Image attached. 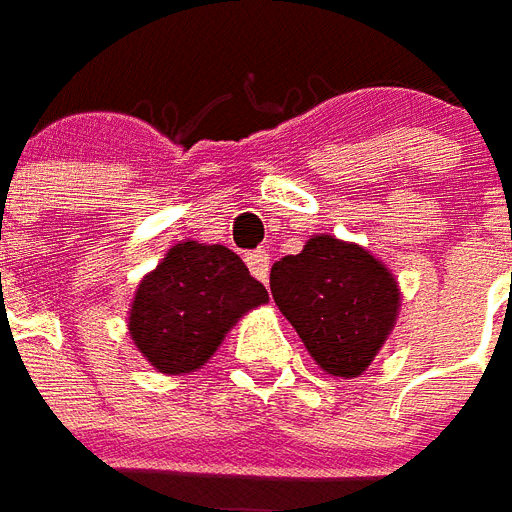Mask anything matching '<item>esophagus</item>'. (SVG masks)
I'll use <instances>...</instances> for the list:
<instances>
[{"label": "esophagus", "instance_id": "1", "mask_svg": "<svg viewBox=\"0 0 512 512\" xmlns=\"http://www.w3.org/2000/svg\"><path fill=\"white\" fill-rule=\"evenodd\" d=\"M248 270H251V275L256 280H261V283H267V278H270V251H264V248H259V251L248 253Z\"/></svg>", "mask_w": 512, "mask_h": 512}]
</instances>
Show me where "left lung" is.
Here are the masks:
<instances>
[{
	"instance_id": "obj_1",
	"label": "left lung",
	"mask_w": 512,
	"mask_h": 512,
	"mask_svg": "<svg viewBox=\"0 0 512 512\" xmlns=\"http://www.w3.org/2000/svg\"><path fill=\"white\" fill-rule=\"evenodd\" d=\"M275 305L313 361L334 378H359L399 318V283L356 242L313 234L297 256L272 264Z\"/></svg>"
}]
</instances>
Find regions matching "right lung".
Instances as JSON below:
<instances>
[{"label":"right lung","instance_id":"obj_1","mask_svg":"<svg viewBox=\"0 0 512 512\" xmlns=\"http://www.w3.org/2000/svg\"><path fill=\"white\" fill-rule=\"evenodd\" d=\"M267 302V288L237 253L186 240L140 280L126 324L153 370L186 375L205 367L242 315Z\"/></svg>","mask_w":512,"mask_h":512}]
</instances>
